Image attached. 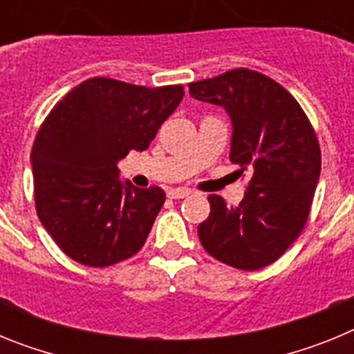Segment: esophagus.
Wrapping results in <instances>:
<instances>
[{
    "label": "esophagus",
    "instance_id": "34e87169",
    "mask_svg": "<svg viewBox=\"0 0 354 354\" xmlns=\"http://www.w3.org/2000/svg\"><path fill=\"white\" fill-rule=\"evenodd\" d=\"M189 193L192 192L186 189V187H174V189L168 192V196H170V198H184V196H187Z\"/></svg>",
    "mask_w": 354,
    "mask_h": 354
}]
</instances>
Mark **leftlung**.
I'll list each match as a JSON object with an SVG mask.
<instances>
[{"mask_svg": "<svg viewBox=\"0 0 354 354\" xmlns=\"http://www.w3.org/2000/svg\"><path fill=\"white\" fill-rule=\"evenodd\" d=\"M187 86L198 101L227 109L234 127L230 161L239 174H252L239 205L207 196L211 212L198 225L200 243L223 264L261 270L305 228L321 174L317 134L299 102L257 71L232 68Z\"/></svg>", "mask_w": 354, "mask_h": 354, "instance_id": "1", "label": "left lung"}]
</instances>
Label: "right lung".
<instances>
[{
	"label": "right lung",
	"instance_id": "obj_1",
	"mask_svg": "<svg viewBox=\"0 0 354 354\" xmlns=\"http://www.w3.org/2000/svg\"><path fill=\"white\" fill-rule=\"evenodd\" d=\"M183 97V84L90 77L49 111L31 149L35 209L72 261L106 268L145 245L167 195L159 186L122 184L117 161L149 149Z\"/></svg>",
	"mask_w": 354,
	"mask_h": 354
}]
</instances>
